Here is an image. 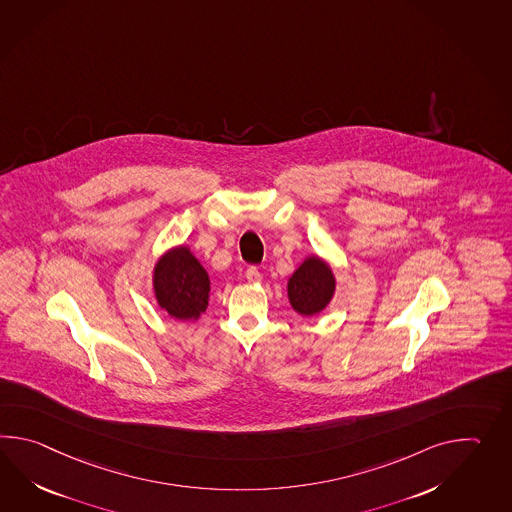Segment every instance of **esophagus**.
<instances>
[{"label": "esophagus", "mask_w": 512, "mask_h": 512, "mask_svg": "<svg viewBox=\"0 0 512 512\" xmlns=\"http://www.w3.org/2000/svg\"><path fill=\"white\" fill-rule=\"evenodd\" d=\"M246 279L250 281V283H259L262 279L261 272H259V268L257 266H250L248 270H246Z\"/></svg>", "instance_id": "34e87169"}]
</instances>
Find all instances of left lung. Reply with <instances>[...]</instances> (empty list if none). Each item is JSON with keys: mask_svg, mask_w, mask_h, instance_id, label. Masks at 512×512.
<instances>
[{"mask_svg": "<svg viewBox=\"0 0 512 512\" xmlns=\"http://www.w3.org/2000/svg\"><path fill=\"white\" fill-rule=\"evenodd\" d=\"M334 294V275L318 257H310L288 281V299L303 316H314L329 305Z\"/></svg>", "mask_w": 512, "mask_h": 512, "instance_id": "obj_1", "label": "left lung"}]
</instances>
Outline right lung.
I'll return each mask as SVG.
<instances>
[{"label": "right lung", "instance_id": "obj_1", "mask_svg": "<svg viewBox=\"0 0 512 512\" xmlns=\"http://www.w3.org/2000/svg\"><path fill=\"white\" fill-rule=\"evenodd\" d=\"M159 307L176 319L198 318L207 308L209 277L187 248L165 253L154 268Z\"/></svg>", "mask_w": 512, "mask_h": 512}]
</instances>
